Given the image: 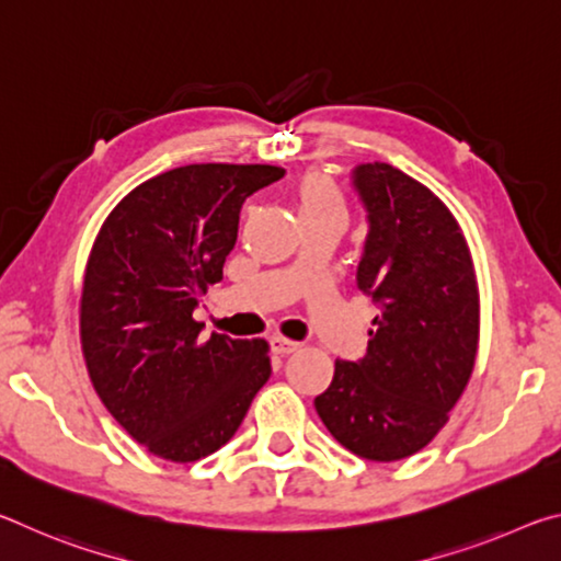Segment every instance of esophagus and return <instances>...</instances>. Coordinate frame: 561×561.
<instances>
[{
    "label": "esophagus",
    "mask_w": 561,
    "mask_h": 561,
    "mask_svg": "<svg viewBox=\"0 0 561 561\" xmlns=\"http://www.w3.org/2000/svg\"><path fill=\"white\" fill-rule=\"evenodd\" d=\"M270 346H272V351L277 356H289V354H294V351L299 348L297 341H289V339H284V336H272L270 339Z\"/></svg>",
    "instance_id": "esophagus-1"
}]
</instances>
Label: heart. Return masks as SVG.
<instances>
[{"instance_id":"heart-1","label":"heart","mask_w":561,"mask_h":561,"mask_svg":"<svg viewBox=\"0 0 561 561\" xmlns=\"http://www.w3.org/2000/svg\"><path fill=\"white\" fill-rule=\"evenodd\" d=\"M297 207L301 220L311 217H346L344 195L339 185L324 173H307L297 187Z\"/></svg>"}]
</instances>
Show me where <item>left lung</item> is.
Wrapping results in <instances>:
<instances>
[{"label": "left lung", "instance_id": "8db88e82", "mask_svg": "<svg viewBox=\"0 0 561 561\" xmlns=\"http://www.w3.org/2000/svg\"><path fill=\"white\" fill-rule=\"evenodd\" d=\"M351 178L368 217L356 282L381 314L366 356L336 360L314 405L346 450L393 462L438 435L468 386L480 294L468 242L438 195L378 160Z\"/></svg>", "mask_w": 561, "mask_h": 561}]
</instances>
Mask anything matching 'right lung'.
<instances>
[{"mask_svg":"<svg viewBox=\"0 0 561 561\" xmlns=\"http://www.w3.org/2000/svg\"><path fill=\"white\" fill-rule=\"evenodd\" d=\"M277 165L197 163L140 183L106 217L81 291V348L108 413L170 462L220 450L272 374L264 339L213 334L193 311L222 279L242 203Z\"/></svg>","mask_w":561,"mask_h":561,"instance_id":"add662e5","label":"right lung"}]
</instances>
